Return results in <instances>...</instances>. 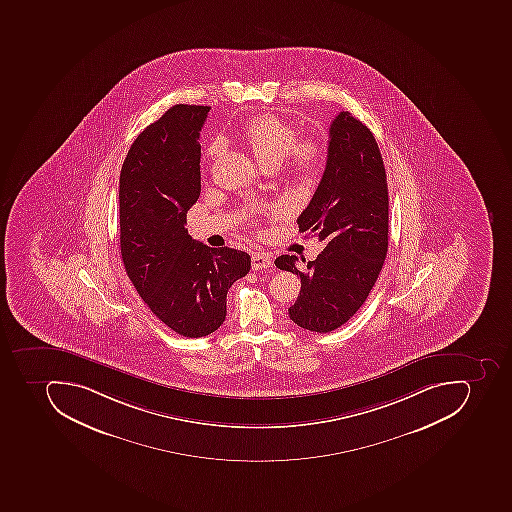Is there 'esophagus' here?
Masks as SVG:
<instances>
[{
	"label": "esophagus",
	"mask_w": 512,
	"mask_h": 512,
	"mask_svg": "<svg viewBox=\"0 0 512 512\" xmlns=\"http://www.w3.org/2000/svg\"><path fill=\"white\" fill-rule=\"evenodd\" d=\"M273 265L271 257L265 252H254L252 254V270H263V268H270Z\"/></svg>",
	"instance_id": "34e87169"
}]
</instances>
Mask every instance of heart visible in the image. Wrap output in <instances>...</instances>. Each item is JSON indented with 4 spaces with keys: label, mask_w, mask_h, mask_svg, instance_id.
Returning a JSON list of instances; mask_svg holds the SVG:
<instances>
[{
    "label": "heart",
    "mask_w": 512,
    "mask_h": 512,
    "mask_svg": "<svg viewBox=\"0 0 512 512\" xmlns=\"http://www.w3.org/2000/svg\"><path fill=\"white\" fill-rule=\"evenodd\" d=\"M244 139L263 167H276L284 161L292 174L306 175L321 163L319 142L311 137L297 139L295 127L278 116L262 115L249 121ZM225 147V140H214L207 148V158L217 159Z\"/></svg>",
    "instance_id": "obj_1"
}]
</instances>
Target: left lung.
<instances>
[{"mask_svg": "<svg viewBox=\"0 0 512 512\" xmlns=\"http://www.w3.org/2000/svg\"><path fill=\"white\" fill-rule=\"evenodd\" d=\"M388 212V183L377 140L359 119L340 111L330 124L324 175L297 218L300 231L314 234L324 250L302 271L295 255H281L274 262L302 279L297 302L289 308L295 324L311 332H332L364 305L388 252Z\"/></svg>", "mask_w": 512, "mask_h": 512, "instance_id": "8db88e82", "label": "left lung"}]
</instances>
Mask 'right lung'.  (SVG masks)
Returning a JSON list of instances; mask_svg holds the SVG:
<instances>
[{
  "label": "right lung",
  "instance_id": "right-lung-1",
  "mask_svg": "<svg viewBox=\"0 0 512 512\" xmlns=\"http://www.w3.org/2000/svg\"><path fill=\"white\" fill-rule=\"evenodd\" d=\"M210 107L174 105L132 143L119 175V244L127 276L151 313L188 338L223 324L226 294L250 270L242 250L191 239L201 193L199 131Z\"/></svg>",
  "mask_w": 512,
  "mask_h": 512
}]
</instances>
